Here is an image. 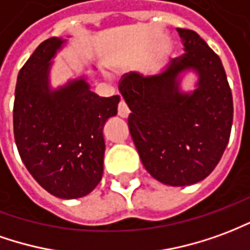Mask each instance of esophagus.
<instances>
[{
	"label": "esophagus",
	"mask_w": 250,
	"mask_h": 250,
	"mask_svg": "<svg viewBox=\"0 0 250 250\" xmlns=\"http://www.w3.org/2000/svg\"><path fill=\"white\" fill-rule=\"evenodd\" d=\"M129 113H130V110H129L128 105L125 104V101H120V104H118V116L122 117V118H126L129 116Z\"/></svg>",
	"instance_id": "esophagus-1"
}]
</instances>
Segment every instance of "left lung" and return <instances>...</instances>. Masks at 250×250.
Masks as SVG:
<instances>
[{
	"mask_svg": "<svg viewBox=\"0 0 250 250\" xmlns=\"http://www.w3.org/2000/svg\"><path fill=\"white\" fill-rule=\"evenodd\" d=\"M185 54L157 75L125 74L118 88L130 109L128 125L145 169L168 186L207 178L224 155L233 124V97L219 56L196 32L178 28ZM200 75L192 93L180 74Z\"/></svg>",
	"mask_w": 250,
	"mask_h": 250,
	"instance_id": "obj_1",
	"label": "left lung"
}]
</instances>
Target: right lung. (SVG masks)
<instances>
[{"label":"right lung","mask_w":250,"mask_h":250,"mask_svg":"<svg viewBox=\"0 0 250 250\" xmlns=\"http://www.w3.org/2000/svg\"><path fill=\"white\" fill-rule=\"evenodd\" d=\"M64 42L47 39L22 65L13 130L21 160L37 183L58 198L75 199L90 194L102 179V129L117 114L120 95L100 97L84 78L51 90V59Z\"/></svg>","instance_id":"1"}]
</instances>
